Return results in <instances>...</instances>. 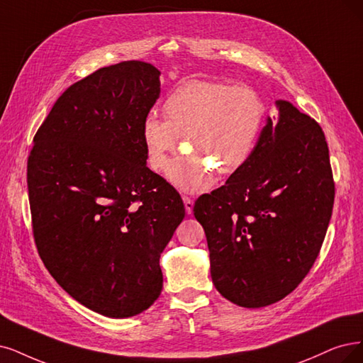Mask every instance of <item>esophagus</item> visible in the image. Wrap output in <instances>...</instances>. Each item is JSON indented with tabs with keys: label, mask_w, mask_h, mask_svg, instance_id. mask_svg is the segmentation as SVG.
Instances as JSON below:
<instances>
[{
	"label": "esophagus",
	"mask_w": 363,
	"mask_h": 363,
	"mask_svg": "<svg viewBox=\"0 0 363 363\" xmlns=\"http://www.w3.org/2000/svg\"><path fill=\"white\" fill-rule=\"evenodd\" d=\"M184 205H185V212L186 213H191L193 212V206H194V200L189 196H184Z\"/></svg>",
	"instance_id": "obj_1"
}]
</instances>
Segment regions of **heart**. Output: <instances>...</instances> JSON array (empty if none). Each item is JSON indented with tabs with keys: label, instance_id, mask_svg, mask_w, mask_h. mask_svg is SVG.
<instances>
[{
	"label": "heart",
	"instance_id": "obj_1",
	"mask_svg": "<svg viewBox=\"0 0 363 363\" xmlns=\"http://www.w3.org/2000/svg\"><path fill=\"white\" fill-rule=\"evenodd\" d=\"M166 121L146 116L142 139L146 161L155 172L169 164L184 138L186 154L174 160L169 179L182 191H205L213 173L223 177L242 170L256 150L266 107L256 89L213 80H186L163 103Z\"/></svg>",
	"mask_w": 363,
	"mask_h": 363
}]
</instances>
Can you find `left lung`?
I'll list each match as a JSON object with an SVG mask.
<instances>
[{
  "label": "left lung",
  "instance_id": "8db88e82",
  "mask_svg": "<svg viewBox=\"0 0 363 363\" xmlns=\"http://www.w3.org/2000/svg\"><path fill=\"white\" fill-rule=\"evenodd\" d=\"M247 166L194 203L211 277L223 296L262 308L286 298L311 271L332 217L335 182L315 119L278 100Z\"/></svg>",
  "mask_w": 363,
  "mask_h": 363
}]
</instances>
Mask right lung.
<instances>
[{"label":"right lung","mask_w":363,"mask_h":363,"mask_svg":"<svg viewBox=\"0 0 363 363\" xmlns=\"http://www.w3.org/2000/svg\"><path fill=\"white\" fill-rule=\"evenodd\" d=\"M158 96L152 64L99 69L61 94L26 164L40 259L73 299L106 317L157 301L160 256L185 217L179 193L146 166L142 124Z\"/></svg>","instance_id":"add662e5"}]
</instances>
